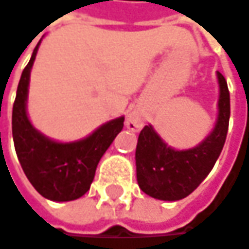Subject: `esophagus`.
<instances>
[{
    "label": "esophagus",
    "mask_w": 249,
    "mask_h": 249,
    "mask_svg": "<svg viewBox=\"0 0 249 249\" xmlns=\"http://www.w3.org/2000/svg\"><path fill=\"white\" fill-rule=\"evenodd\" d=\"M143 124H144V120H143L142 115L137 112H132L126 119V127L132 132H140Z\"/></svg>",
    "instance_id": "esophagus-1"
}]
</instances>
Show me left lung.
<instances>
[{
	"label": "left lung",
	"mask_w": 249,
	"mask_h": 249,
	"mask_svg": "<svg viewBox=\"0 0 249 249\" xmlns=\"http://www.w3.org/2000/svg\"><path fill=\"white\" fill-rule=\"evenodd\" d=\"M218 102L213 130L197 146L174 149L156 129L147 124L136 146V176L143 193L156 200L177 201L186 198L213 170L221 154L230 122V92L227 80L217 72Z\"/></svg>",
	"instance_id": "8db88e82"
}]
</instances>
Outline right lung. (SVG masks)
<instances>
[{
	"instance_id": "right-lung-1",
	"label": "right lung",
	"mask_w": 249,
	"mask_h": 249,
	"mask_svg": "<svg viewBox=\"0 0 249 249\" xmlns=\"http://www.w3.org/2000/svg\"><path fill=\"white\" fill-rule=\"evenodd\" d=\"M22 71L12 107L14 146L29 183L51 201H72L82 197L93 181L102 156L122 132L124 116L112 119L86 137L73 142L53 140L39 132L28 116V92L31 69L38 48Z\"/></svg>"
}]
</instances>
